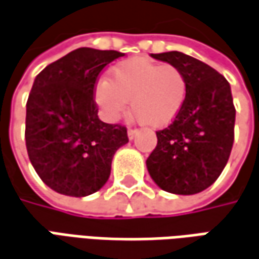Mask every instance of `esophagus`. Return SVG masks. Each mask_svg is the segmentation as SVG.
Segmentation results:
<instances>
[{"label":"esophagus","mask_w":259,"mask_h":259,"mask_svg":"<svg viewBox=\"0 0 259 259\" xmlns=\"http://www.w3.org/2000/svg\"><path fill=\"white\" fill-rule=\"evenodd\" d=\"M137 134H138V131H137V130L130 128V130H128V138H130V140H134V138L137 137Z\"/></svg>","instance_id":"esophagus-1"}]
</instances>
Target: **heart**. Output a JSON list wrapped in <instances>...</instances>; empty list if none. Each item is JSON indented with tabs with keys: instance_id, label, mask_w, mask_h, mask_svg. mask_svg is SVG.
Listing matches in <instances>:
<instances>
[{
	"instance_id": "heart-1",
	"label": "heart",
	"mask_w": 259,
	"mask_h": 259,
	"mask_svg": "<svg viewBox=\"0 0 259 259\" xmlns=\"http://www.w3.org/2000/svg\"><path fill=\"white\" fill-rule=\"evenodd\" d=\"M187 92L185 73L176 65L134 58L115 66L107 81L96 87V101L110 119L119 118L131 101L142 125H167L181 111Z\"/></svg>"
}]
</instances>
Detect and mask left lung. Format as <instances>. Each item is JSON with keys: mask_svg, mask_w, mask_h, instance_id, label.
<instances>
[{"mask_svg": "<svg viewBox=\"0 0 259 259\" xmlns=\"http://www.w3.org/2000/svg\"><path fill=\"white\" fill-rule=\"evenodd\" d=\"M185 73L187 92L170 125L156 131L147 167L158 186L174 194H196L211 186L227 165L234 142L235 108L226 77L182 52L151 53Z\"/></svg>", "mask_w": 259, "mask_h": 259, "instance_id": "8db88e82", "label": "left lung"}]
</instances>
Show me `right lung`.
<instances>
[{
  "label": "right lung",
  "mask_w": 259,
  "mask_h": 259,
  "mask_svg": "<svg viewBox=\"0 0 259 259\" xmlns=\"http://www.w3.org/2000/svg\"><path fill=\"white\" fill-rule=\"evenodd\" d=\"M124 56L117 51L78 48L46 66L26 103L25 141L32 166L52 190L84 197L106 185L126 128L99 118L94 101L101 70Z\"/></svg>",
  "instance_id": "right-lung-1"
}]
</instances>
